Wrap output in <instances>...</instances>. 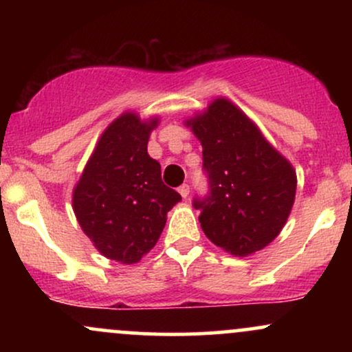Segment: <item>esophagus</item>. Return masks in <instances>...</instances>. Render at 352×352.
Masks as SVG:
<instances>
[{
	"instance_id": "obj_1",
	"label": "esophagus",
	"mask_w": 352,
	"mask_h": 352,
	"mask_svg": "<svg viewBox=\"0 0 352 352\" xmlns=\"http://www.w3.org/2000/svg\"><path fill=\"white\" fill-rule=\"evenodd\" d=\"M179 193H180L182 197H184V199H187L188 193H190V187H188V185H187V184L180 185V187H179Z\"/></svg>"
}]
</instances>
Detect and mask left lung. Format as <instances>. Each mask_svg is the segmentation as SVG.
Segmentation results:
<instances>
[{"label": "left lung", "mask_w": 352, "mask_h": 352, "mask_svg": "<svg viewBox=\"0 0 352 352\" xmlns=\"http://www.w3.org/2000/svg\"><path fill=\"white\" fill-rule=\"evenodd\" d=\"M185 124L200 140L208 177V195L193 200L204 233L236 256L265 248L292 212L293 165L228 99H215Z\"/></svg>", "instance_id": "8db88e82"}]
</instances>
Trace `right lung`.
Listing matches in <instances>:
<instances>
[{"instance_id": "add662e5", "label": "right lung", "mask_w": 352, "mask_h": 352, "mask_svg": "<svg viewBox=\"0 0 352 352\" xmlns=\"http://www.w3.org/2000/svg\"><path fill=\"white\" fill-rule=\"evenodd\" d=\"M157 119L124 112L100 135L72 193L80 228L100 254L137 263L155 246L180 193L164 185L160 164L147 153Z\"/></svg>"}]
</instances>
